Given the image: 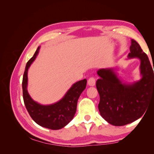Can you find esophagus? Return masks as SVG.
Listing matches in <instances>:
<instances>
[{
  "label": "esophagus",
  "mask_w": 154,
  "mask_h": 154,
  "mask_svg": "<svg viewBox=\"0 0 154 154\" xmlns=\"http://www.w3.org/2000/svg\"><path fill=\"white\" fill-rule=\"evenodd\" d=\"M95 84H96L95 78L92 77V78H90L89 79H88V85L93 87V86L95 85Z\"/></svg>",
  "instance_id": "esophagus-1"
}]
</instances>
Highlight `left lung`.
Masks as SVG:
<instances>
[{"label":"left lung","mask_w":154,"mask_h":154,"mask_svg":"<svg viewBox=\"0 0 154 154\" xmlns=\"http://www.w3.org/2000/svg\"><path fill=\"white\" fill-rule=\"evenodd\" d=\"M128 59L140 60L141 78L133 83L123 82L115 68L97 71L100 77L96 88L100 97L98 109L101 116L109 123L123 126L140 118L154 96V74L148 56L136 40H131Z\"/></svg>","instance_id":"1"}]
</instances>
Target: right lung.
Segmentation results:
<instances>
[{
    "label": "right lung",
    "instance_id": "1",
    "mask_svg": "<svg viewBox=\"0 0 154 154\" xmlns=\"http://www.w3.org/2000/svg\"><path fill=\"white\" fill-rule=\"evenodd\" d=\"M40 48L39 46L33 57L26 66L22 80L23 99L27 112L35 123L44 128L59 130L63 128L73 119L79 97L86 87L87 80L84 79L74 83L62 98L53 104L44 105L34 101L27 91V72L38 56Z\"/></svg>",
    "mask_w": 154,
    "mask_h": 154
}]
</instances>
